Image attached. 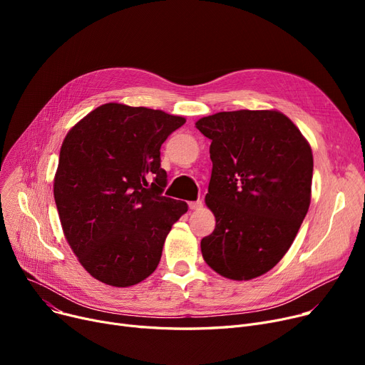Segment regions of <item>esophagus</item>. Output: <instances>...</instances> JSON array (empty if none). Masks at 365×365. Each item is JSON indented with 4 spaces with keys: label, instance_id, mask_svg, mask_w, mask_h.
<instances>
[{
    "label": "esophagus",
    "instance_id": "esophagus-1",
    "mask_svg": "<svg viewBox=\"0 0 365 365\" xmlns=\"http://www.w3.org/2000/svg\"><path fill=\"white\" fill-rule=\"evenodd\" d=\"M201 207H202V201H201V200L190 201V202H189V208H190V210H200Z\"/></svg>",
    "mask_w": 365,
    "mask_h": 365
}]
</instances>
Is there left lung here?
Returning <instances> with one entry per match:
<instances>
[{"instance_id":"left-lung-1","label":"left lung","mask_w":365,"mask_h":365,"mask_svg":"<svg viewBox=\"0 0 365 365\" xmlns=\"http://www.w3.org/2000/svg\"><path fill=\"white\" fill-rule=\"evenodd\" d=\"M212 140L205 204L215 231L201 240L205 263L225 278L260 277L289 252L311 204L312 149L278 110H232L195 123Z\"/></svg>"}]
</instances>
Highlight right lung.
<instances>
[{
    "label": "right lung",
    "mask_w": 365,
    "mask_h": 365,
    "mask_svg": "<svg viewBox=\"0 0 365 365\" xmlns=\"http://www.w3.org/2000/svg\"><path fill=\"white\" fill-rule=\"evenodd\" d=\"M186 123L163 110L105 103L66 134L54 201L66 241L84 269L113 287L148 278L185 201L164 197L161 145Z\"/></svg>",
    "instance_id": "add662e5"
}]
</instances>
